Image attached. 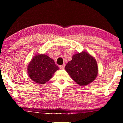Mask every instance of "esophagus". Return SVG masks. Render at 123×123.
<instances>
[{"label":"esophagus","mask_w":123,"mask_h":123,"mask_svg":"<svg viewBox=\"0 0 123 123\" xmlns=\"http://www.w3.org/2000/svg\"><path fill=\"white\" fill-rule=\"evenodd\" d=\"M64 67H65V66H64V65L63 64V65H62V66H60L59 68H60V69L63 70V69H64Z\"/></svg>","instance_id":"obj_1"}]
</instances>
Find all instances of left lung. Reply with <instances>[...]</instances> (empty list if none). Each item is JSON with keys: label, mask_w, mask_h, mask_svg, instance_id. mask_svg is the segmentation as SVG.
<instances>
[{"label": "left lung", "mask_w": 123, "mask_h": 123, "mask_svg": "<svg viewBox=\"0 0 123 123\" xmlns=\"http://www.w3.org/2000/svg\"><path fill=\"white\" fill-rule=\"evenodd\" d=\"M72 79L80 86H85L95 80L98 68L95 57L85 51L74 54L65 67Z\"/></svg>", "instance_id": "left-lung-1"}]
</instances>
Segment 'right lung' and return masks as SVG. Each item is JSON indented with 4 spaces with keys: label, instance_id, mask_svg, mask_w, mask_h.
<instances>
[{
    "label": "right lung",
    "instance_id": "right-lung-1",
    "mask_svg": "<svg viewBox=\"0 0 123 123\" xmlns=\"http://www.w3.org/2000/svg\"><path fill=\"white\" fill-rule=\"evenodd\" d=\"M59 69L54 60L45 54H37L27 66L30 79L36 83L45 84Z\"/></svg>",
    "mask_w": 123,
    "mask_h": 123
}]
</instances>
